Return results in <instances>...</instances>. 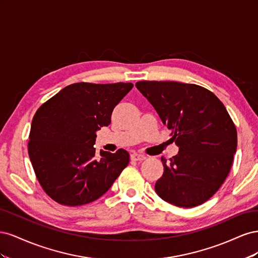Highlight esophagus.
<instances>
[{
  "label": "esophagus",
  "instance_id": "1",
  "mask_svg": "<svg viewBox=\"0 0 258 258\" xmlns=\"http://www.w3.org/2000/svg\"><path fill=\"white\" fill-rule=\"evenodd\" d=\"M131 159L132 160H136V161H142L145 159V156L142 154H139V153H132L131 154Z\"/></svg>",
  "mask_w": 258,
  "mask_h": 258
}]
</instances>
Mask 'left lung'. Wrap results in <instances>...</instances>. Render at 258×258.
I'll return each instance as SVG.
<instances>
[{
  "label": "left lung",
  "mask_w": 258,
  "mask_h": 258,
  "mask_svg": "<svg viewBox=\"0 0 258 258\" xmlns=\"http://www.w3.org/2000/svg\"><path fill=\"white\" fill-rule=\"evenodd\" d=\"M136 87L178 146L169 161L161 157L156 192L179 208L202 205L225 182L237 151V130L227 110L213 92L195 84L142 81Z\"/></svg>",
  "instance_id": "1"
}]
</instances>
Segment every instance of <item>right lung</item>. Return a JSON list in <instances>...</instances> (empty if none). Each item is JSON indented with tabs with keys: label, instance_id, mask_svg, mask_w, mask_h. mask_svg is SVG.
I'll list each match as a JSON object with an SVG mask.
<instances>
[{
	"label": "right lung",
	"instance_id": "right-lung-1",
	"mask_svg": "<svg viewBox=\"0 0 258 258\" xmlns=\"http://www.w3.org/2000/svg\"><path fill=\"white\" fill-rule=\"evenodd\" d=\"M131 83L69 85L36 111L28 143L29 157L42 188L60 205L90 204L104 195L128 166L130 155L100 152L96 132L111 123L114 107Z\"/></svg>",
	"mask_w": 258,
	"mask_h": 258
}]
</instances>
